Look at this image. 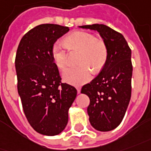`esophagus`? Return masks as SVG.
<instances>
[{"mask_svg":"<svg viewBox=\"0 0 151 151\" xmlns=\"http://www.w3.org/2000/svg\"><path fill=\"white\" fill-rule=\"evenodd\" d=\"M77 91H78V93H80V92H81V89H80L79 88H77Z\"/></svg>","mask_w":151,"mask_h":151,"instance_id":"1","label":"esophagus"}]
</instances>
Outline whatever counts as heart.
Here are the masks:
<instances>
[{
    "label": "heart",
    "instance_id": "b5f03b06",
    "mask_svg": "<svg viewBox=\"0 0 151 151\" xmlns=\"http://www.w3.org/2000/svg\"><path fill=\"white\" fill-rule=\"evenodd\" d=\"M78 51L76 67L67 69L63 74V79L68 83L80 86L92 78V70L100 72L105 66L108 50L104 41L88 32L77 31L68 35L63 44L55 43L51 50V55L56 66L63 70L67 66V52Z\"/></svg>",
    "mask_w": 151,
    "mask_h": 151
}]
</instances>
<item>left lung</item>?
I'll list each match as a JSON object with an SVG mask.
<instances>
[{"label":"left lung","instance_id":"8db88e82","mask_svg":"<svg viewBox=\"0 0 151 151\" xmlns=\"http://www.w3.org/2000/svg\"><path fill=\"white\" fill-rule=\"evenodd\" d=\"M96 30L108 50L105 66L81 93L88 96L89 122L100 132H109L122 122L132 96V50L121 33L105 24L82 25Z\"/></svg>","mask_w":151,"mask_h":151}]
</instances>
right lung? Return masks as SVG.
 Here are the masks:
<instances>
[{
    "mask_svg": "<svg viewBox=\"0 0 151 151\" xmlns=\"http://www.w3.org/2000/svg\"><path fill=\"white\" fill-rule=\"evenodd\" d=\"M69 28L37 25L22 37L15 56L17 88L24 115L35 131L56 136L64 130L68 109L75 100L74 87L63 83L51 50Z\"/></svg>",
    "mask_w": 151,
    "mask_h": 151,
    "instance_id": "right-lung-1",
    "label": "right lung"
}]
</instances>
